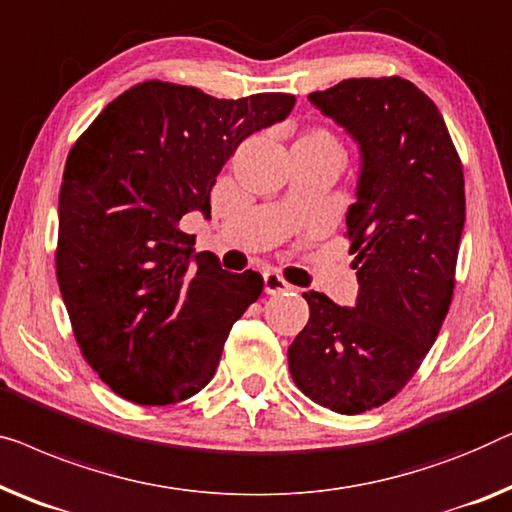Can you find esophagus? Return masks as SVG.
I'll list each match as a JSON object with an SVG mask.
<instances>
[{
    "instance_id": "obj_1",
    "label": "esophagus",
    "mask_w": 512,
    "mask_h": 512,
    "mask_svg": "<svg viewBox=\"0 0 512 512\" xmlns=\"http://www.w3.org/2000/svg\"><path fill=\"white\" fill-rule=\"evenodd\" d=\"M263 288H265V293L277 295V293L291 291L293 286H291V284H286V281L281 279L277 272H265V274H263Z\"/></svg>"
}]
</instances>
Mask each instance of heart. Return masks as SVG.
I'll return each mask as SVG.
<instances>
[{
    "label": "heart",
    "instance_id": "heart-1",
    "mask_svg": "<svg viewBox=\"0 0 512 512\" xmlns=\"http://www.w3.org/2000/svg\"><path fill=\"white\" fill-rule=\"evenodd\" d=\"M300 140H302V143H314V145L328 147V150H335V152L342 154V150H339V143H337L335 138L330 136L328 131H321V129H318V131H311V133H307V136H302Z\"/></svg>",
    "mask_w": 512,
    "mask_h": 512
}]
</instances>
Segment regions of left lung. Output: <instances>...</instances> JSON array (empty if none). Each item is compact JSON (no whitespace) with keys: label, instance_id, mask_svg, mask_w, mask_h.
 Returning a JSON list of instances; mask_svg holds the SVG:
<instances>
[{"label":"left lung","instance_id":"left-lung-1","mask_svg":"<svg viewBox=\"0 0 512 512\" xmlns=\"http://www.w3.org/2000/svg\"><path fill=\"white\" fill-rule=\"evenodd\" d=\"M309 101L360 152L346 214L360 288L351 309L302 293L309 321L288 367L309 399L353 416L395 397L439 335L464 231V173L439 108L409 80L348 78Z\"/></svg>","mask_w":512,"mask_h":512}]
</instances>
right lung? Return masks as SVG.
Here are the masks:
<instances>
[{
  "instance_id": "obj_1",
  "label": "right lung",
  "mask_w": 512,
  "mask_h": 512,
  "mask_svg": "<svg viewBox=\"0 0 512 512\" xmlns=\"http://www.w3.org/2000/svg\"><path fill=\"white\" fill-rule=\"evenodd\" d=\"M293 94L214 99L147 80L101 110L66 159L57 281L73 335L117 395L182 402L217 372L233 323L263 291L180 231L244 138L286 120Z\"/></svg>"
}]
</instances>
